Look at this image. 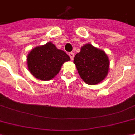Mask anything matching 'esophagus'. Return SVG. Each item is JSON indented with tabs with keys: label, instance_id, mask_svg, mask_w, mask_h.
Masks as SVG:
<instances>
[{
	"label": "esophagus",
	"instance_id": "esophagus-1",
	"mask_svg": "<svg viewBox=\"0 0 135 135\" xmlns=\"http://www.w3.org/2000/svg\"><path fill=\"white\" fill-rule=\"evenodd\" d=\"M69 55L71 59L73 60V59H74V53H73V52H70L69 54Z\"/></svg>",
	"mask_w": 135,
	"mask_h": 135
}]
</instances>
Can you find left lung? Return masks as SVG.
I'll return each mask as SVG.
<instances>
[{"instance_id": "1", "label": "left lung", "mask_w": 135, "mask_h": 135, "mask_svg": "<svg viewBox=\"0 0 135 135\" xmlns=\"http://www.w3.org/2000/svg\"><path fill=\"white\" fill-rule=\"evenodd\" d=\"M79 76L88 85H95L105 79L108 74L110 61L103 50L86 44L81 47L74 59Z\"/></svg>"}]
</instances>
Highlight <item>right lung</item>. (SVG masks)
<instances>
[{
	"label": "right lung",
	"mask_w": 135,
	"mask_h": 135,
	"mask_svg": "<svg viewBox=\"0 0 135 135\" xmlns=\"http://www.w3.org/2000/svg\"><path fill=\"white\" fill-rule=\"evenodd\" d=\"M70 57L51 42L38 46L27 54V67L32 75L41 81H49L58 74Z\"/></svg>",
	"instance_id": "add662e5"
}]
</instances>
